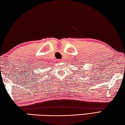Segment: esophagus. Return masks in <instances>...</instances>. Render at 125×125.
<instances>
[{"mask_svg":"<svg viewBox=\"0 0 125 125\" xmlns=\"http://www.w3.org/2000/svg\"><path fill=\"white\" fill-rule=\"evenodd\" d=\"M60 61H61V60H60ZM62 61H63V60H62Z\"/></svg>","mask_w":125,"mask_h":125,"instance_id":"obj_1","label":"esophagus"}]
</instances>
